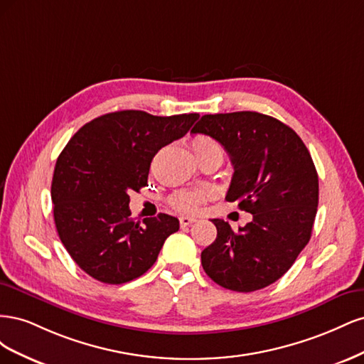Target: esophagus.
I'll list each match as a JSON object with an SVG mask.
<instances>
[{"label":"esophagus","mask_w":364,"mask_h":364,"mask_svg":"<svg viewBox=\"0 0 364 364\" xmlns=\"http://www.w3.org/2000/svg\"><path fill=\"white\" fill-rule=\"evenodd\" d=\"M179 222H181V226L185 228V226L193 225V223L196 222V218H194V217H188V215H182V217L179 218Z\"/></svg>","instance_id":"obj_1"}]
</instances>
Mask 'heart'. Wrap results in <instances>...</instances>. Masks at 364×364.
<instances>
[{"instance_id":"heart-1","label":"heart","mask_w":364,"mask_h":364,"mask_svg":"<svg viewBox=\"0 0 364 364\" xmlns=\"http://www.w3.org/2000/svg\"><path fill=\"white\" fill-rule=\"evenodd\" d=\"M191 147L196 158L206 156V155H215L220 159L223 158V147L213 138L200 135L196 136L191 142ZM209 197V191H181L173 197V205L181 209L183 213H196L199 208L206 202Z\"/></svg>"}]
</instances>
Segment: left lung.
Returning a JSON list of instances; mask_svg holds the SVG:
<instances>
[{
	"mask_svg": "<svg viewBox=\"0 0 364 364\" xmlns=\"http://www.w3.org/2000/svg\"><path fill=\"white\" fill-rule=\"evenodd\" d=\"M191 134L214 138L234 165L228 202L252 214L232 230L213 218L217 238L202 252L206 274L222 287L249 293L278 281L311 238L318 178L296 132L259 112L203 115Z\"/></svg>",
	"mask_w": 364,
	"mask_h": 364,
	"instance_id": "8db88e82",
	"label": "left lung"
}]
</instances>
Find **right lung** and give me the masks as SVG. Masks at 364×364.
I'll list each match as a JSON object with an SVG mask.
<instances>
[{
  "label": "right lung",
  "instance_id": "right-lung-1",
  "mask_svg": "<svg viewBox=\"0 0 364 364\" xmlns=\"http://www.w3.org/2000/svg\"><path fill=\"white\" fill-rule=\"evenodd\" d=\"M197 118L111 112L86 123L62 150L51 182L54 223L71 258L94 279L124 284L139 278L167 237L179 230V220L168 214L134 222L129 194L147 185L151 159Z\"/></svg>",
  "mask_w": 364,
  "mask_h": 364
}]
</instances>
